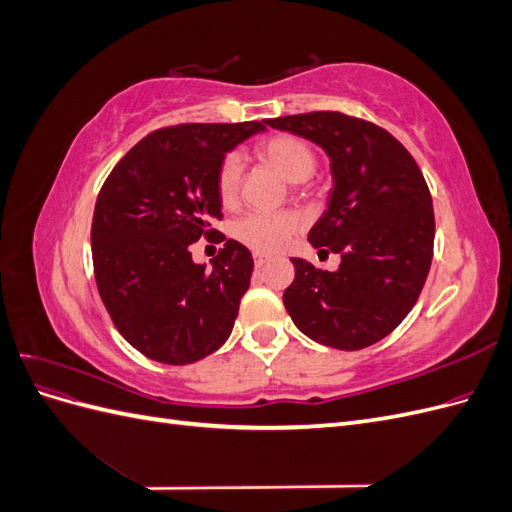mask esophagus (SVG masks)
Masks as SVG:
<instances>
[{
    "label": "esophagus",
    "mask_w": 512,
    "mask_h": 512,
    "mask_svg": "<svg viewBox=\"0 0 512 512\" xmlns=\"http://www.w3.org/2000/svg\"><path fill=\"white\" fill-rule=\"evenodd\" d=\"M269 262V256H265V254H260V252H256L254 254V267L256 269H262Z\"/></svg>",
    "instance_id": "34e87169"
}]
</instances>
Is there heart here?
Masks as SVG:
<instances>
[{
  "label": "heart",
  "mask_w": 512,
  "mask_h": 512,
  "mask_svg": "<svg viewBox=\"0 0 512 512\" xmlns=\"http://www.w3.org/2000/svg\"><path fill=\"white\" fill-rule=\"evenodd\" d=\"M260 158L290 183H301L312 177L318 166L314 147L294 134H275L258 147ZM243 179V162L237 153H228L220 162L215 175V190L224 207L237 203ZM303 230V218L294 211H252L232 226L237 241L260 254H275L284 250L294 235Z\"/></svg>",
  "instance_id": "1"
}]
</instances>
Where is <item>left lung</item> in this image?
<instances>
[{
  "label": "left lung",
  "instance_id": "obj_1",
  "mask_svg": "<svg viewBox=\"0 0 512 512\" xmlns=\"http://www.w3.org/2000/svg\"><path fill=\"white\" fill-rule=\"evenodd\" d=\"M267 123L318 143L335 181L307 239L342 254V265L331 273L292 258L284 292L292 322L337 350L380 342L410 314L431 267L436 220L421 168L391 132L361 117L314 111Z\"/></svg>",
  "mask_w": 512,
  "mask_h": 512
}]
</instances>
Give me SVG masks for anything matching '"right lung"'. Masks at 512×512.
Listing matches in <instances>:
<instances>
[{
	"instance_id": "1",
	"label": "right lung",
	"mask_w": 512,
	"mask_h": 512,
	"mask_svg": "<svg viewBox=\"0 0 512 512\" xmlns=\"http://www.w3.org/2000/svg\"><path fill=\"white\" fill-rule=\"evenodd\" d=\"M265 123H179L153 130L106 177L91 222L100 299L130 346L166 365L218 350L250 288V250L226 239L215 175L226 153ZM200 236L225 247L207 270L191 260Z\"/></svg>"
}]
</instances>
